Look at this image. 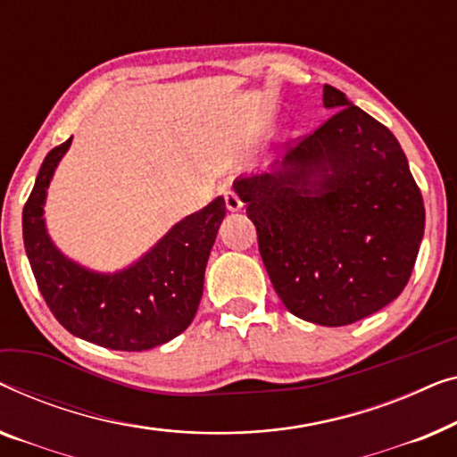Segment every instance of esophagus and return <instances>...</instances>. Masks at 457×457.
<instances>
[{"label":"esophagus","mask_w":457,"mask_h":457,"mask_svg":"<svg viewBox=\"0 0 457 457\" xmlns=\"http://www.w3.org/2000/svg\"><path fill=\"white\" fill-rule=\"evenodd\" d=\"M226 207H228V211H231V213H236V211L244 209V203L240 201V196H237L236 192L228 190L226 192Z\"/></svg>","instance_id":"1"}]
</instances>
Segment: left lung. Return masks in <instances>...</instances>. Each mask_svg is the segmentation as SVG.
Segmentation results:
<instances>
[{
  "label": "left lung",
  "instance_id": "1",
  "mask_svg": "<svg viewBox=\"0 0 457 457\" xmlns=\"http://www.w3.org/2000/svg\"><path fill=\"white\" fill-rule=\"evenodd\" d=\"M323 105L333 109L323 126L269 171L237 178L234 190L284 306L308 323L342 327L406 287L424 204L387 128L329 85Z\"/></svg>",
  "mask_w": 457,
  "mask_h": 457
}]
</instances>
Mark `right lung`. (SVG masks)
Instances as JSON below:
<instances>
[{"mask_svg":"<svg viewBox=\"0 0 457 457\" xmlns=\"http://www.w3.org/2000/svg\"><path fill=\"white\" fill-rule=\"evenodd\" d=\"M70 145L72 138L47 153L22 211L24 248L38 290L76 337L121 352L157 348L195 319L226 201L217 196L184 217L132 265L113 273L93 271L55 246L43 217L51 178Z\"/></svg>","mask_w":457,"mask_h":457,"instance_id":"obj_1","label":"right lung"}]
</instances>
